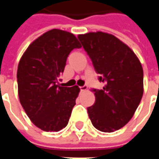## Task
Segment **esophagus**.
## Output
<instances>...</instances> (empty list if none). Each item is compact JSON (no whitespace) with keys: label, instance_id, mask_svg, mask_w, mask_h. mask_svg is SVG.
Masks as SVG:
<instances>
[{"label":"esophagus","instance_id":"34e87169","mask_svg":"<svg viewBox=\"0 0 159 159\" xmlns=\"http://www.w3.org/2000/svg\"><path fill=\"white\" fill-rule=\"evenodd\" d=\"M87 89H88V87H87L86 85L80 87V89H81V91H85V90H87Z\"/></svg>","mask_w":159,"mask_h":159}]
</instances>
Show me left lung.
I'll return each instance as SVG.
<instances>
[{
  "instance_id": "1",
  "label": "left lung",
  "mask_w": 159,
  "mask_h": 159,
  "mask_svg": "<svg viewBox=\"0 0 159 159\" xmlns=\"http://www.w3.org/2000/svg\"><path fill=\"white\" fill-rule=\"evenodd\" d=\"M93 62L102 89H93L95 103L88 108L92 124L114 132L133 117L144 92L143 69L129 47L111 34L97 31L77 36Z\"/></svg>"
}]
</instances>
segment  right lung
<instances>
[{"label": "right lung", "mask_w": 159, "mask_h": 159, "mask_svg": "<svg viewBox=\"0 0 159 159\" xmlns=\"http://www.w3.org/2000/svg\"><path fill=\"white\" fill-rule=\"evenodd\" d=\"M81 47L72 33L52 29L33 41L19 60V101L30 121L43 131L58 132L68 124L80 89L59 86L57 79L70 52Z\"/></svg>", "instance_id": "add662e5"}]
</instances>
